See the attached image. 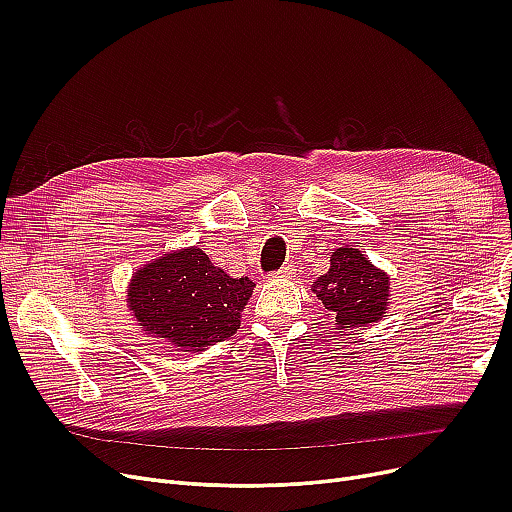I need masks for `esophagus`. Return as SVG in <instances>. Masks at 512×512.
<instances>
[{"label":"esophagus","instance_id":"1","mask_svg":"<svg viewBox=\"0 0 512 512\" xmlns=\"http://www.w3.org/2000/svg\"><path fill=\"white\" fill-rule=\"evenodd\" d=\"M292 274H294V270H292V267L290 265H284V267H280V270L278 272H274L272 274V278H292Z\"/></svg>","mask_w":512,"mask_h":512}]
</instances>
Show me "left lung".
Instances as JSON below:
<instances>
[{
    "mask_svg": "<svg viewBox=\"0 0 512 512\" xmlns=\"http://www.w3.org/2000/svg\"><path fill=\"white\" fill-rule=\"evenodd\" d=\"M388 276L373 267L359 249L340 247L330 257V270L319 276L313 292L336 315L338 330L361 328L384 317L390 297Z\"/></svg>",
    "mask_w": 512,
    "mask_h": 512,
    "instance_id": "obj_1",
    "label": "left lung"
}]
</instances>
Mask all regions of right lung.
<instances>
[{"label": "right lung", "mask_w": 512, "mask_h": 512, "mask_svg": "<svg viewBox=\"0 0 512 512\" xmlns=\"http://www.w3.org/2000/svg\"><path fill=\"white\" fill-rule=\"evenodd\" d=\"M253 288V280L230 278L201 249H182L132 276L128 307L147 334L197 351L236 334Z\"/></svg>", "instance_id": "1"}]
</instances>
